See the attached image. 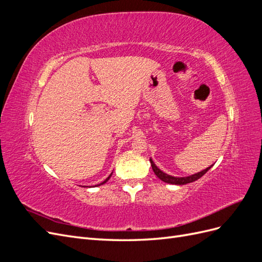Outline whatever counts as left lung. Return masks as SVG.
<instances>
[{"label": "left lung", "instance_id": "obj_1", "mask_svg": "<svg viewBox=\"0 0 262 262\" xmlns=\"http://www.w3.org/2000/svg\"><path fill=\"white\" fill-rule=\"evenodd\" d=\"M149 162H150V166H152V169L155 172V175L160 178L162 181L164 182H167V184H171V185H186V184H190V182L195 181L199 178H201L205 172H207L213 165L209 166L208 168H205L204 170H201L196 173H193V175H190V176H186V177H175V176H171L168 175V173L164 172L163 170H161L160 168L157 167L155 165L154 161L152 160V157L149 158Z\"/></svg>", "mask_w": 262, "mask_h": 262}]
</instances>
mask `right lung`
I'll return each instance as SVG.
<instances>
[{"mask_svg":"<svg viewBox=\"0 0 262 262\" xmlns=\"http://www.w3.org/2000/svg\"><path fill=\"white\" fill-rule=\"evenodd\" d=\"M112 175H113V172H112V173H110V175H109V176H108V177H107V178H106V179H105L104 181H102V182H100V184H99V185H96V186H101V185H104V184H106V182H107V181L109 180V178H110V177H112ZM96 186H95V187H96Z\"/></svg>","mask_w":262,"mask_h":262,"instance_id":"right-lung-1","label":"right lung"}]
</instances>
